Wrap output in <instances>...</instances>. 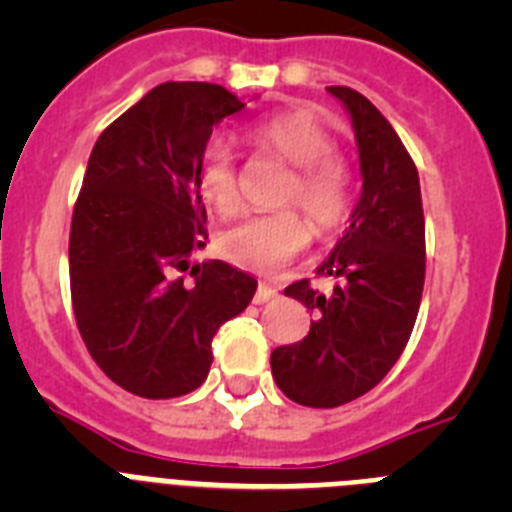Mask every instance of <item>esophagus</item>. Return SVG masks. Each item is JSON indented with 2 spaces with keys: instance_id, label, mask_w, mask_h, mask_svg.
<instances>
[{
  "instance_id": "obj_1",
  "label": "esophagus",
  "mask_w": 512,
  "mask_h": 512,
  "mask_svg": "<svg viewBox=\"0 0 512 512\" xmlns=\"http://www.w3.org/2000/svg\"><path fill=\"white\" fill-rule=\"evenodd\" d=\"M277 295H279L277 287H269V284H259L256 295H253V302H256V305H264V302H271Z\"/></svg>"
}]
</instances>
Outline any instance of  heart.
Wrapping results in <instances>:
<instances>
[{"instance_id": "1", "label": "heart", "mask_w": 512, "mask_h": 512, "mask_svg": "<svg viewBox=\"0 0 512 512\" xmlns=\"http://www.w3.org/2000/svg\"><path fill=\"white\" fill-rule=\"evenodd\" d=\"M261 146L295 166L282 194L284 205H300L320 230L336 228L351 205V176L333 153V138L310 112L289 110L261 120L253 128ZM197 189L217 212L230 215L238 207L235 153L215 138L197 161ZM310 243V223L297 210L259 212L243 217L220 235V253L230 264L256 274H274L300 256Z\"/></svg>"}]
</instances>
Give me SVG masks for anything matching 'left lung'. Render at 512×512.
I'll use <instances>...</instances> for the list:
<instances>
[{"label":"left lung","instance_id":"obj_1","mask_svg":"<svg viewBox=\"0 0 512 512\" xmlns=\"http://www.w3.org/2000/svg\"><path fill=\"white\" fill-rule=\"evenodd\" d=\"M346 107L359 146L361 197L351 223L320 277L333 295L307 279L289 284L315 320L310 333L271 354V374L289 400L338 408L377 387L408 346L425 282V220L420 179L387 117L364 94L328 87Z\"/></svg>","mask_w":512,"mask_h":512}]
</instances>
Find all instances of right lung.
<instances>
[{
	"label": "right lung",
	"instance_id": "1",
	"mask_svg": "<svg viewBox=\"0 0 512 512\" xmlns=\"http://www.w3.org/2000/svg\"><path fill=\"white\" fill-rule=\"evenodd\" d=\"M243 107L220 84L166 81L89 156L71 217V302L99 369L138 397L197 390L212 336L256 292V279L225 261L192 264L207 241L197 161L217 122Z\"/></svg>",
	"mask_w": 512,
	"mask_h": 512
}]
</instances>
